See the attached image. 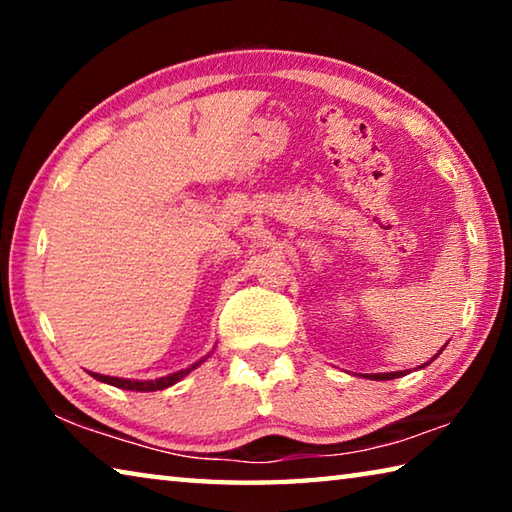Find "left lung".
<instances>
[{"instance_id": "left-lung-1", "label": "left lung", "mask_w": 512, "mask_h": 512, "mask_svg": "<svg viewBox=\"0 0 512 512\" xmlns=\"http://www.w3.org/2000/svg\"><path fill=\"white\" fill-rule=\"evenodd\" d=\"M440 352H443V350H440ZM440 352H438V354H440ZM438 354H436V357H438ZM436 357H433V359H436ZM433 359H431V361H433ZM424 366H429V361L424 363ZM404 375H406L404 370H397V372H379V375H363V377H366V379L384 381V379H395V377H404Z\"/></svg>"}]
</instances>
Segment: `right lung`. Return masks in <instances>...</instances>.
Returning a JSON list of instances; mask_svg holds the SVG:
<instances>
[{
  "label": "right lung",
  "instance_id": "add662e5",
  "mask_svg": "<svg viewBox=\"0 0 512 512\" xmlns=\"http://www.w3.org/2000/svg\"><path fill=\"white\" fill-rule=\"evenodd\" d=\"M203 361H205V359L196 361L194 366H189V368H185V370L173 372V375L160 377V379H144V381H140V379H119V377H108V375H99V372H90V375H92L94 379L103 381V384H110V386L124 388V391H140V393H144V391H146V393H149V391H162V388H169V386H173V384H178L180 379H183L185 375H189V372H192L194 368L201 366Z\"/></svg>",
  "mask_w": 512,
  "mask_h": 512
}]
</instances>
